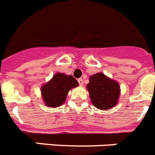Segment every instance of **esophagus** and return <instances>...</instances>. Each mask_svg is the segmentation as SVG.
Here are the masks:
<instances>
[{"instance_id": "34e87169", "label": "esophagus", "mask_w": 155, "mask_h": 155, "mask_svg": "<svg viewBox=\"0 0 155 155\" xmlns=\"http://www.w3.org/2000/svg\"><path fill=\"white\" fill-rule=\"evenodd\" d=\"M78 83H79L80 86H83L84 85V80H83L82 78H80V79H79V80H78Z\"/></svg>"}]
</instances>
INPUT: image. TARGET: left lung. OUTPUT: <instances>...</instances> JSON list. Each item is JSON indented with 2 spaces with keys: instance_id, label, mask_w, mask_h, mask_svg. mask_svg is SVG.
<instances>
[{
  "instance_id": "left-lung-1",
  "label": "left lung",
  "mask_w": 155,
  "mask_h": 155,
  "mask_svg": "<svg viewBox=\"0 0 155 155\" xmlns=\"http://www.w3.org/2000/svg\"><path fill=\"white\" fill-rule=\"evenodd\" d=\"M93 106L101 110H109L117 106L120 94L118 82L102 72L94 74L87 85Z\"/></svg>"
}]
</instances>
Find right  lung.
<instances>
[{
  "mask_svg": "<svg viewBox=\"0 0 155 155\" xmlns=\"http://www.w3.org/2000/svg\"><path fill=\"white\" fill-rule=\"evenodd\" d=\"M79 86L72 75L58 72L41 87L43 102L47 107L56 108L62 106L70 90Z\"/></svg>",
  "mask_w": 155,
  "mask_h": 155,
  "instance_id": "right-lung-1",
  "label": "right lung"
}]
</instances>
